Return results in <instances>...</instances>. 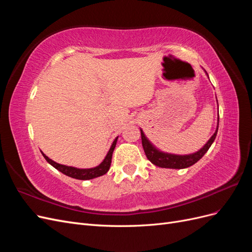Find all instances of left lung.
Listing matches in <instances>:
<instances>
[{"mask_svg":"<svg viewBox=\"0 0 252 252\" xmlns=\"http://www.w3.org/2000/svg\"><path fill=\"white\" fill-rule=\"evenodd\" d=\"M218 129H219V124L217 126L216 132L213 133V135L208 140V142L204 145L203 148H201L199 151H196V152H194V154H191V155H186V156L171 155V154H167V152H163L161 150H158L156 146H154V145L151 144V142L146 138V135L144 134L143 130L141 129L142 145H143V148L145 151V155H146L147 158L154 165L162 167V168L183 169V168H187V167L192 166L193 164H195L197 161H199L200 158H203V156L210 148L213 141L216 140Z\"/></svg>","mask_w":252,"mask_h":252,"instance_id":"1","label":"left lung"}]
</instances>
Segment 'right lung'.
<instances>
[{
	"label": "right lung",
	"mask_w": 252,
	"mask_h": 252,
	"mask_svg": "<svg viewBox=\"0 0 252 252\" xmlns=\"http://www.w3.org/2000/svg\"><path fill=\"white\" fill-rule=\"evenodd\" d=\"M118 138H119V136H117V138L114 139L113 143L111 144V147H110L109 151L107 152V155H106L105 158L103 159V162L98 166L94 167V168L80 169V168H75V167L59 164V163H56L55 161H52V159L49 158L46 155H44L42 151L41 152H42L43 157L45 158V159H46V161L51 166L55 167L56 169H58L59 171H61L62 173L68 175V177L77 179V180H91V179H94V178H97V177H101V175L107 173V171L109 170L110 164H111V158H112V154H113L114 148H116Z\"/></svg>",
	"instance_id": "add662e5"
}]
</instances>
